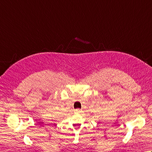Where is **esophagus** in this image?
I'll use <instances>...</instances> for the list:
<instances>
[{
    "instance_id": "34e87169",
    "label": "esophagus",
    "mask_w": 152,
    "mask_h": 152,
    "mask_svg": "<svg viewBox=\"0 0 152 152\" xmlns=\"http://www.w3.org/2000/svg\"><path fill=\"white\" fill-rule=\"evenodd\" d=\"M74 113H76V114H78V113H80V112H82V110L80 109H76V110H74Z\"/></svg>"
}]
</instances>
